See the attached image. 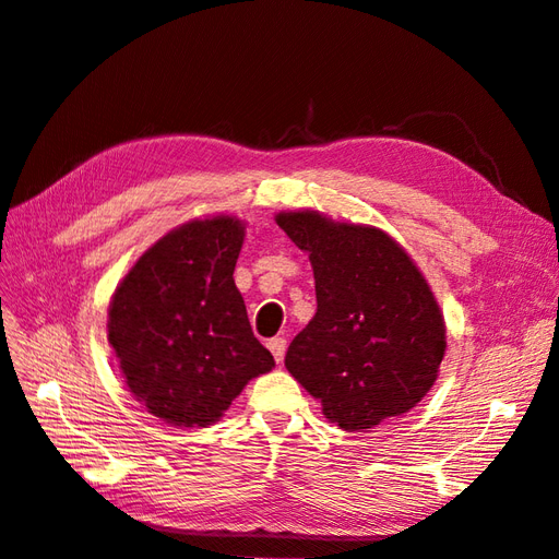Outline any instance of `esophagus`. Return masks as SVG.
Wrapping results in <instances>:
<instances>
[{"label":"esophagus","instance_id":"34e87169","mask_svg":"<svg viewBox=\"0 0 559 559\" xmlns=\"http://www.w3.org/2000/svg\"><path fill=\"white\" fill-rule=\"evenodd\" d=\"M267 349L273 352V357L277 364L284 361V352H286V341L284 337H273V341H267Z\"/></svg>","mask_w":559,"mask_h":559}]
</instances>
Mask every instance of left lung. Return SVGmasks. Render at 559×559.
<instances>
[{"label": "left lung", "mask_w": 559, "mask_h": 559, "mask_svg": "<svg viewBox=\"0 0 559 559\" xmlns=\"http://www.w3.org/2000/svg\"><path fill=\"white\" fill-rule=\"evenodd\" d=\"M277 226L310 257L317 312L284 366L345 431L399 417L429 394L445 357V319L421 270L392 235L280 212Z\"/></svg>", "instance_id": "obj_1"}]
</instances>
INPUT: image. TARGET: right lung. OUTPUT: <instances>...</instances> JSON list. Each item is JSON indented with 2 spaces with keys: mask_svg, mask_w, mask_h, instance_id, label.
I'll list each match as a JSON object with an SVG mask.
<instances>
[{
  "mask_svg": "<svg viewBox=\"0 0 559 559\" xmlns=\"http://www.w3.org/2000/svg\"><path fill=\"white\" fill-rule=\"evenodd\" d=\"M242 242L238 216L193 218L151 245L111 296L107 337L128 392L170 427L216 425L275 366L233 280Z\"/></svg>",
  "mask_w": 559,
  "mask_h": 559,
  "instance_id": "1",
  "label": "right lung"
}]
</instances>
